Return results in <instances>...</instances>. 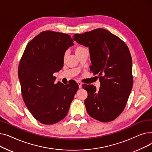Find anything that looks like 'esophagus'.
I'll return each mask as SVG.
<instances>
[{"instance_id":"34e87169","label":"esophagus","mask_w":152,"mask_h":152,"mask_svg":"<svg viewBox=\"0 0 152 152\" xmlns=\"http://www.w3.org/2000/svg\"><path fill=\"white\" fill-rule=\"evenodd\" d=\"M77 84H78V86H79V88L80 89L81 87V86H82V83H81V82L77 81Z\"/></svg>"}]
</instances>
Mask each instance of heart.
<instances>
[{"label": "heart", "mask_w": 152, "mask_h": 152, "mask_svg": "<svg viewBox=\"0 0 152 152\" xmlns=\"http://www.w3.org/2000/svg\"><path fill=\"white\" fill-rule=\"evenodd\" d=\"M86 50H87L85 49L84 47H83L82 46H77L75 47V53L77 57V56H79V55L81 54L83 52H84Z\"/></svg>", "instance_id": "obj_1"}]
</instances>
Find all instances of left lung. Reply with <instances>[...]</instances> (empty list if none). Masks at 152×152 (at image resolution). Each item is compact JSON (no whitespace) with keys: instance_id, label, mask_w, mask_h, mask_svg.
<instances>
[{"instance_id":"left-lung-1","label":"left lung","mask_w":152,"mask_h":152,"mask_svg":"<svg viewBox=\"0 0 152 152\" xmlns=\"http://www.w3.org/2000/svg\"><path fill=\"white\" fill-rule=\"evenodd\" d=\"M73 39L89 48L91 71L98 75L100 87L83 86L88 93L84 100L87 112L101 122L114 120L124 110L133 85L132 58L122 40L108 30L95 29L75 34Z\"/></svg>"}]
</instances>
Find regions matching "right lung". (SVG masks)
I'll return each mask as SVG.
<instances>
[{
    "instance_id": "add662e5",
    "label": "right lung",
    "mask_w": 152,
    "mask_h": 152,
    "mask_svg": "<svg viewBox=\"0 0 152 152\" xmlns=\"http://www.w3.org/2000/svg\"><path fill=\"white\" fill-rule=\"evenodd\" d=\"M73 45L68 34L43 31L28 44L21 58L18 77L23 99L42 124H53L65 118L78 90L76 83L67 86L55 84L53 76L63 68L65 53Z\"/></svg>"
}]
</instances>
